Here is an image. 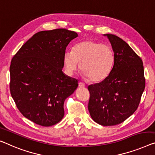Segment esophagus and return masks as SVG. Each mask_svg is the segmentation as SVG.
Masks as SVG:
<instances>
[{
    "label": "esophagus",
    "instance_id": "34e87169",
    "mask_svg": "<svg viewBox=\"0 0 155 155\" xmlns=\"http://www.w3.org/2000/svg\"><path fill=\"white\" fill-rule=\"evenodd\" d=\"M78 87H85V84H83V83H81V82H79L78 83Z\"/></svg>",
    "mask_w": 155,
    "mask_h": 155
}]
</instances>
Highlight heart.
<instances>
[{"label": "heart", "instance_id": "1", "mask_svg": "<svg viewBox=\"0 0 155 155\" xmlns=\"http://www.w3.org/2000/svg\"><path fill=\"white\" fill-rule=\"evenodd\" d=\"M114 59V52L109 46L91 40L78 42L72 51H66L63 56L64 67L69 74L77 70L79 63L84 77L92 82L101 81L107 77Z\"/></svg>", "mask_w": 155, "mask_h": 155}]
</instances>
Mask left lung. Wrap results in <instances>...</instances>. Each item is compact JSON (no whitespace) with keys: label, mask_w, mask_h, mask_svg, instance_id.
<instances>
[{"label":"left lung","mask_w":155,"mask_h":155,"mask_svg":"<svg viewBox=\"0 0 155 155\" xmlns=\"http://www.w3.org/2000/svg\"><path fill=\"white\" fill-rule=\"evenodd\" d=\"M114 52V63L108 75L87 87L88 110L92 120L103 126L120 124L139 105L145 86L140 58L121 38L107 34Z\"/></svg>","instance_id":"obj_1"}]
</instances>
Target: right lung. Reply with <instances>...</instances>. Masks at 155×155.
Returning a JSON list of instances; mask_svg holds the SVG:
<instances>
[{
  "label": "right lung",
  "mask_w": 155,
  "mask_h": 155,
  "mask_svg": "<svg viewBox=\"0 0 155 155\" xmlns=\"http://www.w3.org/2000/svg\"><path fill=\"white\" fill-rule=\"evenodd\" d=\"M64 28L38 32L14 55L10 67V90L24 117L44 127L63 119L64 102L78 87V81L62 69L69 43L77 38Z\"/></svg>",
  "instance_id": "add662e5"
}]
</instances>
